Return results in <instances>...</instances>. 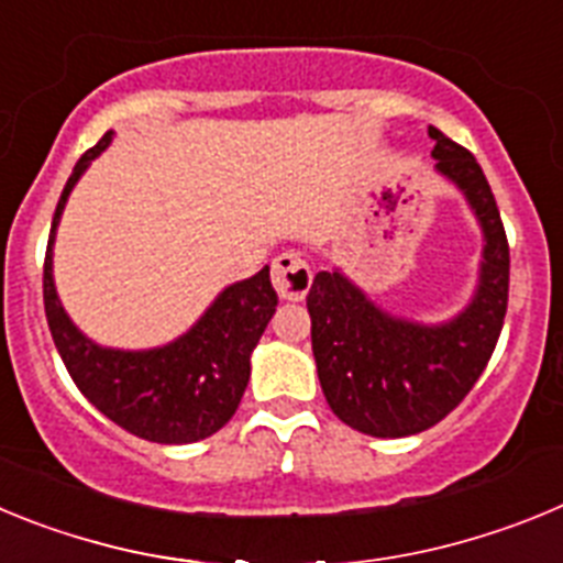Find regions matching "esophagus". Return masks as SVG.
<instances>
[{
  "label": "esophagus",
  "mask_w": 563,
  "mask_h": 563,
  "mask_svg": "<svg viewBox=\"0 0 563 563\" xmlns=\"http://www.w3.org/2000/svg\"><path fill=\"white\" fill-rule=\"evenodd\" d=\"M273 287L282 298H290V301H298L305 298L307 290H310L312 273L310 265L298 253H282V256L273 258Z\"/></svg>",
  "instance_id": "1"
}]
</instances>
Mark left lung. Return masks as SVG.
<instances>
[{
    "label": "left lung",
    "instance_id": "obj_1",
    "mask_svg": "<svg viewBox=\"0 0 563 563\" xmlns=\"http://www.w3.org/2000/svg\"><path fill=\"white\" fill-rule=\"evenodd\" d=\"M434 172L462 194L482 231V258L467 305L442 321L380 307L341 267L321 271L307 292L312 355L330 409L369 437L431 429L474 389L507 312L510 251L494 191L474 154L429 126Z\"/></svg>",
    "mask_w": 563,
    "mask_h": 563
}]
</instances>
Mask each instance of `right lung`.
<instances>
[{
    "instance_id": "right-lung-1",
    "label": "right lung",
    "mask_w": 563,
    "mask_h": 563,
    "mask_svg": "<svg viewBox=\"0 0 563 563\" xmlns=\"http://www.w3.org/2000/svg\"><path fill=\"white\" fill-rule=\"evenodd\" d=\"M112 137L114 132H107L81 154L62 191L44 258V312L69 377L103 417L141 440L188 445L217 434L233 417L251 380V355L271 324L278 296L265 265L256 276L222 287L183 335L161 346H103L78 330L58 298L53 245L69 194Z\"/></svg>"
}]
</instances>
